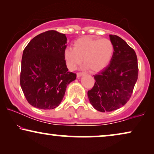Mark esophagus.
<instances>
[{
  "mask_svg": "<svg viewBox=\"0 0 154 154\" xmlns=\"http://www.w3.org/2000/svg\"><path fill=\"white\" fill-rule=\"evenodd\" d=\"M84 74H85V73H83V72H78L77 73V77L79 78V77H81V75H83Z\"/></svg>",
  "mask_w": 154,
  "mask_h": 154,
  "instance_id": "34e87169",
  "label": "esophagus"
}]
</instances>
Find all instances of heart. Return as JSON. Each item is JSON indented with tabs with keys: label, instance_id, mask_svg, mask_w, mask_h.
<instances>
[{
	"label": "heart",
	"instance_id": "1",
	"mask_svg": "<svg viewBox=\"0 0 154 154\" xmlns=\"http://www.w3.org/2000/svg\"><path fill=\"white\" fill-rule=\"evenodd\" d=\"M114 47L110 39L85 36L75 40L73 48L64 50V58L70 70H75L83 62L85 69L98 72L106 67L112 60Z\"/></svg>",
	"mask_w": 154,
	"mask_h": 154
}]
</instances>
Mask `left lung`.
Instances as JSON below:
<instances>
[{
    "instance_id": "1",
    "label": "left lung",
    "mask_w": 154,
    "mask_h": 154,
    "mask_svg": "<svg viewBox=\"0 0 154 154\" xmlns=\"http://www.w3.org/2000/svg\"><path fill=\"white\" fill-rule=\"evenodd\" d=\"M114 52L110 64L94 75V86L88 91L92 106L101 112L112 111L125 105L131 97L138 78L134 50L116 35H109Z\"/></svg>"
}]
</instances>
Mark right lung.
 Here are the masks:
<instances>
[{
	"instance_id": "obj_1",
	"label": "right lung",
	"mask_w": 154,
	"mask_h": 154,
	"mask_svg": "<svg viewBox=\"0 0 154 154\" xmlns=\"http://www.w3.org/2000/svg\"><path fill=\"white\" fill-rule=\"evenodd\" d=\"M66 43L65 34L48 31L33 38L23 51L20 85L27 102L35 108L57 107L68 84L76 79L64 58Z\"/></svg>"
}]
</instances>
